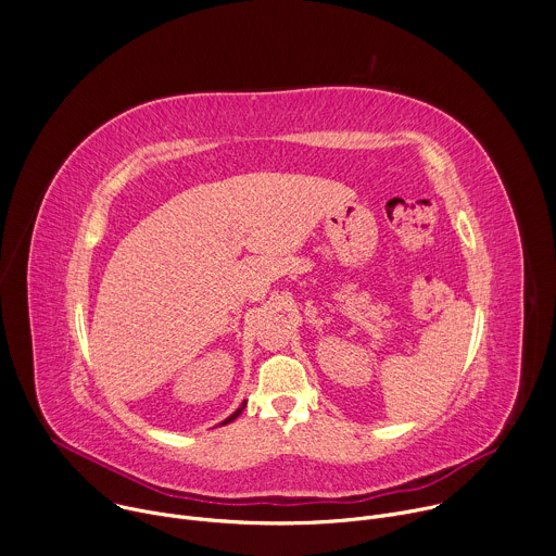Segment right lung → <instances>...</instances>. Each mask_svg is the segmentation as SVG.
<instances>
[{"label":"right lung","instance_id":"obj_1","mask_svg":"<svg viewBox=\"0 0 556 556\" xmlns=\"http://www.w3.org/2000/svg\"><path fill=\"white\" fill-rule=\"evenodd\" d=\"M244 406H247V402H242V406H240V408H238V410H236V413H233V415H231V417H227V419H225V421H223V424H231V421H233V419H238V417H240V413H242V410H244Z\"/></svg>","mask_w":556,"mask_h":556}]
</instances>
